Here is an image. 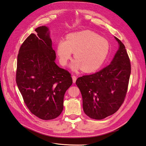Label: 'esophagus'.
Returning <instances> with one entry per match:
<instances>
[{"mask_svg":"<svg viewBox=\"0 0 146 146\" xmlns=\"http://www.w3.org/2000/svg\"><path fill=\"white\" fill-rule=\"evenodd\" d=\"M72 79H73V82L75 83L76 81V79H77V77L76 76H74V75H73L72 76Z\"/></svg>","mask_w":146,"mask_h":146,"instance_id":"obj_1","label":"esophagus"}]
</instances>
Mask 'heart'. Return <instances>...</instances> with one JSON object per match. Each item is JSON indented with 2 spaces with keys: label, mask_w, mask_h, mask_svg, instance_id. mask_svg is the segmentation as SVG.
Masks as SVG:
<instances>
[{
  "label": "heart",
  "mask_w": 146,
  "mask_h": 146,
  "mask_svg": "<svg viewBox=\"0 0 146 146\" xmlns=\"http://www.w3.org/2000/svg\"><path fill=\"white\" fill-rule=\"evenodd\" d=\"M110 46L106 38L89 31H82L70 34L66 41L60 40L56 52L59 63L66 66L72 57L76 58L71 65L73 71L82 68L85 72H93L99 69L108 55Z\"/></svg>",
  "instance_id": "obj_1"
}]
</instances>
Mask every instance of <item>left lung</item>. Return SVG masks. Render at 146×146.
Wrapping results in <instances>:
<instances>
[{
  "mask_svg": "<svg viewBox=\"0 0 146 146\" xmlns=\"http://www.w3.org/2000/svg\"><path fill=\"white\" fill-rule=\"evenodd\" d=\"M119 44L111 64L94 74L78 78L76 84L81 93L85 114L102 120L116 112L125 100L131 67L125 46Z\"/></svg>",
  "mask_w": 146,
  "mask_h": 146,
  "instance_id": "1",
  "label": "left lung"
}]
</instances>
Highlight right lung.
Segmentation results:
<instances>
[{
	"label": "right lung",
	"mask_w": 146,
	"mask_h": 146,
	"mask_svg": "<svg viewBox=\"0 0 146 146\" xmlns=\"http://www.w3.org/2000/svg\"><path fill=\"white\" fill-rule=\"evenodd\" d=\"M21 44L16 82L29 110L42 120L54 119L63 110L64 97L73 83L71 74L56 64L49 29L42 26Z\"/></svg>",
	"instance_id": "add662e5"
}]
</instances>
